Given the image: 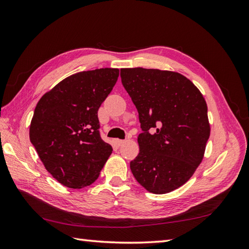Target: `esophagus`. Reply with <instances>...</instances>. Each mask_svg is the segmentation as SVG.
Returning <instances> with one entry per match:
<instances>
[{
	"mask_svg": "<svg viewBox=\"0 0 249 249\" xmlns=\"http://www.w3.org/2000/svg\"><path fill=\"white\" fill-rule=\"evenodd\" d=\"M125 142V140H121V139H115L114 140V143L118 145V146H120V145H122Z\"/></svg>",
	"mask_w": 249,
	"mask_h": 249,
	"instance_id": "34e87169",
	"label": "esophagus"
}]
</instances>
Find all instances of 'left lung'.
<instances>
[{"instance_id": "1", "label": "left lung", "mask_w": 249, "mask_h": 249, "mask_svg": "<svg viewBox=\"0 0 249 249\" xmlns=\"http://www.w3.org/2000/svg\"><path fill=\"white\" fill-rule=\"evenodd\" d=\"M121 78L143 130L130 170L147 192H173L194 176L203 160L211 133L203 95L177 71L122 68ZM152 128H157L154 134L148 133Z\"/></svg>"}]
</instances>
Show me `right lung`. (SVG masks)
<instances>
[{"mask_svg":"<svg viewBox=\"0 0 249 249\" xmlns=\"http://www.w3.org/2000/svg\"><path fill=\"white\" fill-rule=\"evenodd\" d=\"M119 73V68L73 73L36 105L30 140L47 171L68 188L80 189L96 181L112 153L99 136L97 112Z\"/></svg>","mask_w":249,"mask_h":249,"instance_id":"right-lung-1","label":"right lung"}]
</instances>
